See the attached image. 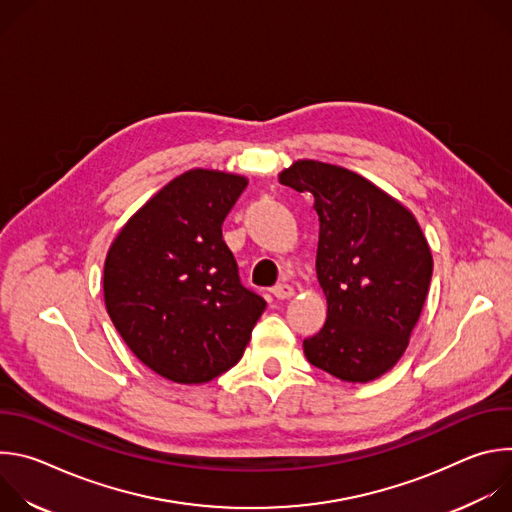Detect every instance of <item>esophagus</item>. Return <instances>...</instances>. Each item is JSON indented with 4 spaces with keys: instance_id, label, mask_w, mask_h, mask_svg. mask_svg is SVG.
Returning a JSON list of instances; mask_svg holds the SVG:
<instances>
[{
    "instance_id": "1",
    "label": "esophagus",
    "mask_w": 512,
    "mask_h": 512,
    "mask_svg": "<svg viewBox=\"0 0 512 512\" xmlns=\"http://www.w3.org/2000/svg\"><path fill=\"white\" fill-rule=\"evenodd\" d=\"M271 294L277 298V300H289L291 296L296 294L294 287H291L289 283H277L275 287H271Z\"/></svg>"
}]
</instances>
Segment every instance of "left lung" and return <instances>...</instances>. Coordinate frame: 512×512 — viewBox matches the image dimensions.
Returning a JSON list of instances; mask_svg holds the SVG:
<instances>
[{
	"label": "left lung",
	"instance_id": "1",
	"mask_svg": "<svg viewBox=\"0 0 512 512\" xmlns=\"http://www.w3.org/2000/svg\"><path fill=\"white\" fill-rule=\"evenodd\" d=\"M279 182L314 196L320 216L318 281L324 328L304 340L314 367L350 383L385 375L415 328L433 271L415 216L362 176L302 160Z\"/></svg>",
	"mask_w": 512,
	"mask_h": 512
}]
</instances>
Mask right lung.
<instances>
[{
  "label": "right lung",
  "instance_id": "obj_1",
  "mask_svg": "<svg viewBox=\"0 0 512 512\" xmlns=\"http://www.w3.org/2000/svg\"><path fill=\"white\" fill-rule=\"evenodd\" d=\"M243 176L190 170L145 202L113 241L103 275L107 312L154 373L206 383L239 362L265 300L245 287L223 221Z\"/></svg>",
  "mask_w": 512,
  "mask_h": 512
}]
</instances>
